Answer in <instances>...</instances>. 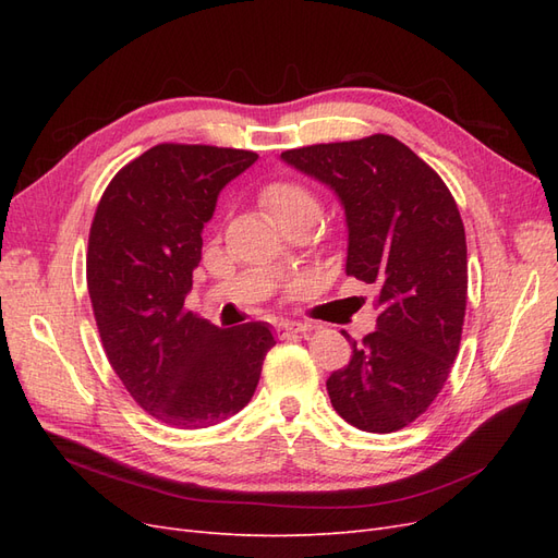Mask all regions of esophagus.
Returning a JSON list of instances; mask_svg holds the SVG:
<instances>
[{
    "label": "esophagus",
    "mask_w": 558,
    "mask_h": 558,
    "mask_svg": "<svg viewBox=\"0 0 558 558\" xmlns=\"http://www.w3.org/2000/svg\"><path fill=\"white\" fill-rule=\"evenodd\" d=\"M277 335L279 337H289L293 332H307L310 326L307 324H300V320H281V324H277Z\"/></svg>",
    "instance_id": "1"
}]
</instances>
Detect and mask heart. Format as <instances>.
<instances>
[{
    "label": "heart",
    "mask_w": 558,
    "mask_h": 558,
    "mask_svg": "<svg viewBox=\"0 0 558 558\" xmlns=\"http://www.w3.org/2000/svg\"><path fill=\"white\" fill-rule=\"evenodd\" d=\"M260 202L279 228H286L291 223L314 226L320 214L318 197L307 189V185L295 181L269 183L260 195Z\"/></svg>",
    "instance_id": "b5f03b06"
}]
</instances>
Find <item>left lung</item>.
<instances>
[{
	"instance_id": "8db88e82",
	"label": "left lung",
	"mask_w": 558,
	"mask_h": 558,
	"mask_svg": "<svg viewBox=\"0 0 558 558\" xmlns=\"http://www.w3.org/2000/svg\"><path fill=\"white\" fill-rule=\"evenodd\" d=\"M347 218V275L379 289L377 330L351 340L326 388L365 433L400 430L442 391L461 344L468 248L459 207L430 167L388 134L283 150Z\"/></svg>"
}]
</instances>
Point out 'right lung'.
<instances>
[{
  "label": "right lung",
  "mask_w": 558,
  "mask_h": 558,
  "mask_svg": "<svg viewBox=\"0 0 558 558\" xmlns=\"http://www.w3.org/2000/svg\"><path fill=\"white\" fill-rule=\"evenodd\" d=\"M253 150L158 144L113 177L88 242V291L118 379L167 426L197 430L244 410L265 353V320L216 328L185 312L202 230Z\"/></svg>",
  "instance_id": "obj_1"
}]
</instances>
